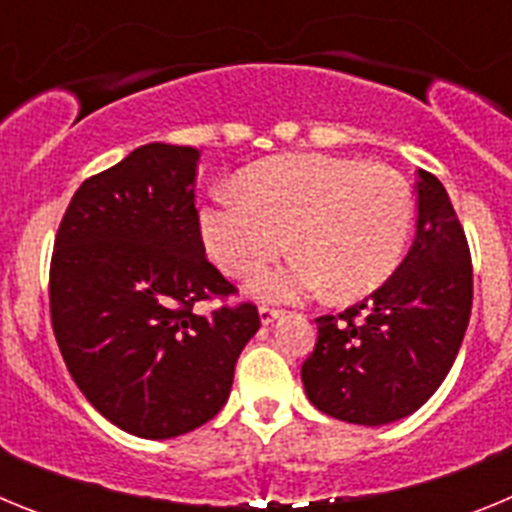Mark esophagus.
<instances>
[{
  "mask_svg": "<svg viewBox=\"0 0 512 512\" xmlns=\"http://www.w3.org/2000/svg\"><path fill=\"white\" fill-rule=\"evenodd\" d=\"M279 315H282V310H277V307H269V305L259 307V318H261V323H264V325H271L274 320L279 318Z\"/></svg>",
  "mask_w": 512,
  "mask_h": 512,
  "instance_id": "esophagus-1",
  "label": "esophagus"
}]
</instances>
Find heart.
Wrapping results in <instances>:
<instances>
[{"instance_id": "obj_1", "label": "heart", "mask_w": 512, "mask_h": 512, "mask_svg": "<svg viewBox=\"0 0 512 512\" xmlns=\"http://www.w3.org/2000/svg\"><path fill=\"white\" fill-rule=\"evenodd\" d=\"M238 189H217L200 210L207 253L230 277H246L287 246V264L264 271L253 292L295 300L328 287L361 300L400 266L415 202L395 169L325 153H289L248 166Z\"/></svg>"}]
</instances>
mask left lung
Wrapping results in <instances>:
<instances>
[{"label": "left lung", "mask_w": 512, "mask_h": 512, "mask_svg": "<svg viewBox=\"0 0 512 512\" xmlns=\"http://www.w3.org/2000/svg\"><path fill=\"white\" fill-rule=\"evenodd\" d=\"M418 230L397 271L361 305L318 318L302 364L307 400L356 425L408 418L441 387L472 312V256L449 194L418 171Z\"/></svg>", "instance_id": "obj_1"}]
</instances>
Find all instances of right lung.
Here are the masks:
<instances>
[{
	"label": "right lung",
	"mask_w": 512,
	"mask_h": 512,
	"mask_svg": "<svg viewBox=\"0 0 512 512\" xmlns=\"http://www.w3.org/2000/svg\"><path fill=\"white\" fill-rule=\"evenodd\" d=\"M200 151L148 143L76 189L51 259V320L76 387L138 438L220 413L261 328L251 302L197 315L233 284L207 261L194 207Z\"/></svg>",
	"instance_id": "add662e5"
}]
</instances>
